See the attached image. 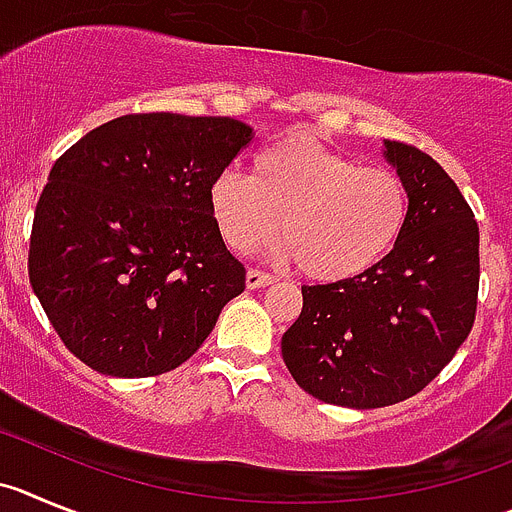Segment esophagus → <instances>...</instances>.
Listing matches in <instances>:
<instances>
[{
    "instance_id": "1",
    "label": "esophagus",
    "mask_w": 512,
    "mask_h": 512,
    "mask_svg": "<svg viewBox=\"0 0 512 512\" xmlns=\"http://www.w3.org/2000/svg\"><path fill=\"white\" fill-rule=\"evenodd\" d=\"M273 275L270 273H262V270H255V267H250L247 270V288L255 290V288H265V285L273 283Z\"/></svg>"
}]
</instances>
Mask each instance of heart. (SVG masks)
<instances>
[{
    "mask_svg": "<svg viewBox=\"0 0 512 512\" xmlns=\"http://www.w3.org/2000/svg\"><path fill=\"white\" fill-rule=\"evenodd\" d=\"M214 222L234 252H252L283 232L275 247L313 280L365 273L403 234L411 193L388 168L308 137L257 150L252 173L224 170L209 188Z\"/></svg>",
    "mask_w": 512,
    "mask_h": 512,
    "instance_id": "obj_1",
    "label": "heart"
}]
</instances>
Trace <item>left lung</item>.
<instances>
[{"label":"left lung","mask_w":512,"mask_h":512,"mask_svg":"<svg viewBox=\"0 0 512 512\" xmlns=\"http://www.w3.org/2000/svg\"><path fill=\"white\" fill-rule=\"evenodd\" d=\"M411 211L393 250L365 273L303 285L283 359L313 398L382 408L421 393L469 336L480 290V227L431 155L385 140Z\"/></svg>","instance_id":"left-lung-1"}]
</instances>
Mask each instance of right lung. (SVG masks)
I'll use <instances>...</instances> for the list:
<instances>
[{"mask_svg": "<svg viewBox=\"0 0 512 512\" xmlns=\"http://www.w3.org/2000/svg\"><path fill=\"white\" fill-rule=\"evenodd\" d=\"M250 140V124L232 117L124 114L55 160L27 267L84 365L112 377L176 370L245 290L209 188Z\"/></svg>", "mask_w": 512, "mask_h": 512, "instance_id": "add662e5", "label": "right lung"}]
</instances>
